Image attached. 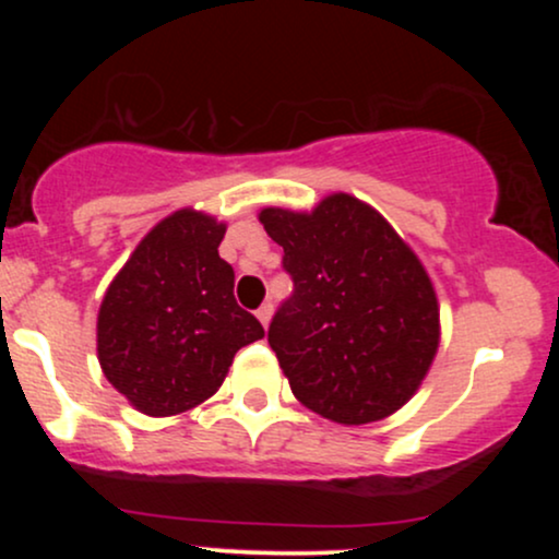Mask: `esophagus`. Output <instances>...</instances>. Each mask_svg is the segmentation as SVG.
I'll list each match as a JSON object with an SVG mask.
<instances>
[{"mask_svg": "<svg viewBox=\"0 0 559 559\" xmlns=\"http://www.w3.org/2000/svg\"><path fill=\"white\" fill-rule=\"evenodd\" d=\"M271 318H273V305H271V301H267V305H262L260 310H258V320L267 329V323H271Z\"/></svg>", "mask_w": 559, "mask_h": 559, "instance_id": "1", "label": "esophagus"}]
</instances>
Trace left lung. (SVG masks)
<instances>
[{
  "label": "left lung",
  "mask_w": 559,
  "mask_h": 559,
  "mask_svg": "<svg viewBox=\"0 0 559 559\" xmlns=\"http://www.w3.org/2000/svg\"><path fill=\"white\" fill-rule=\"evenodd\" d=\"M284 247L292 299L267 344L294 396L342 426H365L413 400L439 349V299L418 254L362 199L323 197L310 213L265 207Z\"/></svg>",
  "instance_id": "8db88e82"
}]
</instances>
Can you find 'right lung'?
<instances>
[{
  "mask_svg": "<svg viewBox=\"0 0 559 559\" xmlns=\"http://www.w3.org/2000/svg\"><path fill=\"white\" fill-rule=\"evenodd\" d=\"M223 236L217 217L176 210L139 241L102 299V373L150 418L210 400L236 352L265 336L260 320L236 305L234 267L217 254Z\"/></svg>",
  "mask_w": 559,
  "mask_h": 559,
  "instance_id": "1",
  "label": "right lung"
}]
</instances>
